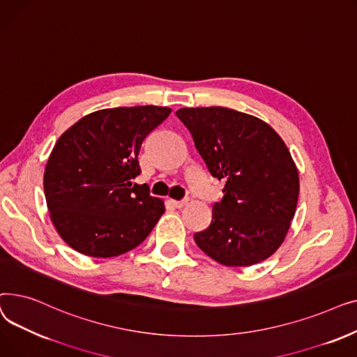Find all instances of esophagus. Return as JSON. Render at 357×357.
Returning <instances> with one entry per match:
<instances>
[{"mask_svg": "<svg viewBox=\"0 0 357 357\" xmlns=\"http://www.w3.org/2000/svg\"><path fill=\"white\" fill-rule=\"evenodd\" d=\"M188 201H190L188 198H183V199H179V201H178V199H172L171 202H172V204L175 205V207H176V208H182V207H183V205H186V204H188Z\"/></svg>", "mask_w": 357, "mask_h": 357, "instance_id": "obj_1", "label": "esophagus"}]
</instances>
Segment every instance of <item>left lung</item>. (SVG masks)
<instances>
[{
	"label": "left lung",
	"instance_id": "8db88e82",
	"mask_svg": "<svg viewBox=\"0 0 357 357\" xmlns=\"http://www.w3.org/2000/svg\"><path fill=\"white\" fill-rule=\"evenodd\" d=\"M210 174L224 181L208 229L197 246L218 264L250 266L272 256L289 230L299 179L276 131L253 116L224 107L181 108Z\"/></svg>",
	"mask_w": 357,
	"mask_h": 357
}]
</instances>
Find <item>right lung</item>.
I'll return each instance as SVG.
<instances>
[{
    "mask_svg": "<svg viewBox=\"0 0 357 357\" xmlns=\"http://www.w3.org/2000/svg\"><path fill=\"white\" fill-rule=\"evenodd\" d=\"M169 114L156 105L107 108L59 137L45 169V197L56 230L77 252L112 257L137 248L165 213L142 174L143 140Z\"/></svg>",
    "mask_w": 357,
    "mask_h": 357,
    "instance_id": "add662e5",
    "label": "right lung"
}]
</instances>
